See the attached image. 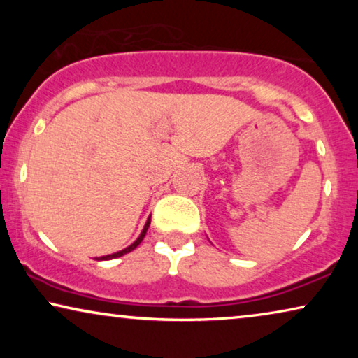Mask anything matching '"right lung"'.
<instances>
[{
    "instance_id": "obj_1",
    "label": "right lung",
    "mask_w": 358,
    "mask_h": 358,
    "mask_svg": "<svg viewBox=\"0 0 358 358\" xmlns=\"http://www.w3.org/2000/svg\"><path fill=\"white\" fill-rule=\"evenodd\" d=\"M150 222H151V217L148 218V222H146V224H145V228H143V231H141V234L138 236V239H136V241L134 243V244H130L129 248H125V249H122V251H119V252H114V254H110V256H102V257H99L97 259V261H107V259H114V257H120V256H124V254H127V252H130V251H134V249L138 246V244L143 241V238H145V234H146V229H148V227H150Z\"/></svg>"
}]
</instances>
